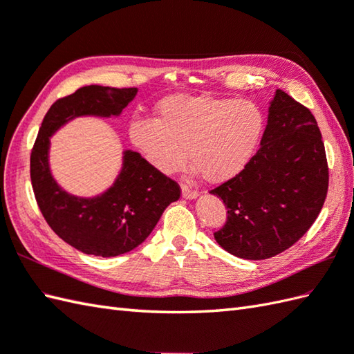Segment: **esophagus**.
Returning <instances> with one entry per match:
<instances>
[{
	"label": "esophagus",
	"instance_id": "34e87169",
	"mask_svg": "<svg viewBox=\"0 0 354 354\" xmlns=\"http://www.w3.org/2000/svg\"><path fill=\"white\" fill-rule=\"evenodd\" d=\"M197 196H199V194H197V192H194V190H192V188L183 185V197H184V199L193 201V199H196Z\"/></svg>",
	"mask_w": 354,
	"mask_h": 354
}]
</instances>
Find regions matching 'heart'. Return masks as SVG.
I'll list each match as a JSON object with an SVG mask.
<instances>
[{
  "label": "heart",
  "instance_id": "heart-1",
  "mask_svg": "<svg viewBox=\"0 0 354 354\" xmlns=\"http://www.w3.org/2000/svg\"><path fill=\"white\" fill-rule=\"evenodd\" d=\"M158 119H134L129 140L161 174H175L188 157L211 184L238 176L264 134V113L252 101L174 93L157 106Z\"/></svg>",
  "mask_w": 354,
  "mask_h": 354
}]
</instances>
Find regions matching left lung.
Segmentation results:
<instances>
[{
  "mask_svg": "<svg viewBox=\"0 0 354 354\" xmlns=\"http://www.w3.org/2000/svg\"><path fill=\"white\" fill-rule=\"evenodd\" d=\"M327 187L326 151L315 118L277 88L257 155L240 175L209 192L227 208L216 241L243 259L276 257L308 232Z\"/></svg>",
  "mask_w": 354,
  "mask_h": 354,
  "instance_id": "obj_1",
  "label": "left lung"
}]
</instances>
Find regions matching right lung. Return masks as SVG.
I'll list each match as a JSON object with an SVG mask.
<instances>
[{"label":"right lung","instance_id":"obj_1","mask_svg":"<svg viewBox=\"0 0 354 354\" xmlns=\"http://www.w3.org/2000/svg\"><path fill=\"white\" fill-rule=\"evenodd\" d=\"M137 92V87L86 86L62 97L45 114L31 151V184L45 220L63 241L87 254L111 258L136 249L180 196L175 180L131 149L122 152L119 175L101 194L68 193L53 176L49 149L57 131L77 118H118Z\"/></svg>","mask_w":354,"mask_h":354}]
</instances>
